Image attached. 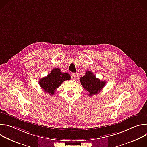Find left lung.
<instances>
[{
  "instance_id": "obj_1",
  "label": "left lung",
  "mask_w": 147,
  "mask_h": 147,
  "mask_svg": "<svg viewBox=\"0 0 147 147\" xmlns=\"http://www.w3.org/2000/svg\"><path fill=\"white\" fill-rule=\"evenodd\" d=\"M70 79V76L69 74L61 73L59 68H55L47 76L39 80V84L44 91L52 95L63 82Z\"/></svg>"
}]
</instances>
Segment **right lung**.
<instances>
[{"mask_svg":"<svg viewBox=\"0 0 147 147\" xmlns=\"http://www.w3.org/2000/svg\"><path fill=\"white\" fill-rule=\"evenodd\" d=\"M80 81L83 88L88 91V95L90 96L98 94L102 90L106 83L105 81H102L97 78L90 71H87L85 76L80 78Z\"/></svg>","mask_w":147,"mask_h":147,"instance_id":"add662e5","label":"right lung"}]
</instances>
